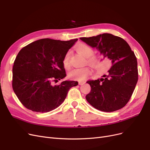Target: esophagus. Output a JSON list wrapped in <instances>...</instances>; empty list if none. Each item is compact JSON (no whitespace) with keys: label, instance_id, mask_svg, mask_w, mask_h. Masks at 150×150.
Masks as SVG:
<instances>
[{"label":"esophagus","instance_id":"esophagus-1","mask_svg":"<svg viewBox=\"0 0 150 150\" xmlns=\"http://www.w3.org/2000/svg\"><path fill=\"white\" fill-rule=\"evenodd\" d=\"M85 83H86V82H85L84 81H79V85H83V84H84Z\"/></svg>","mask_w":150,"mask_h":150}]
</instances>
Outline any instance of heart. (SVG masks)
Masks as SVG:
<instances>
[{"label": "heart", "mask_w": 150, "mask_h": 150, "mask_svg": "<svg viewBox=\"0 0 150 150\" xmlns=\"http://www.w3.org/2000/svg\"><path fill=\"white\" fill-rule=\"evenodd\" d=\"M76 51L84 58H86V61L91 66L94 67H98L99 65V58L94 55V51L92 47L84 43L78 44L75 47ZM70 52H67L63 59V65L66 69L70 66ZM91 73V69L88 67H83L81 68H74L71 70L68 76L69 78L75 80H84Z\"/></svg>", "instance_id": "obj_1"}]
</instances>
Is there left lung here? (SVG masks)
I'll return each mask as SVG.
<instances>
[{"label":"left lung","instance_id":"obj_1","mask_svg":"<svg viewBox=\"0 0 150 150\" xmlns=\"http://www.w3.org/2000/svg\"><path fill=\"white\" fill-rule=\"evenodd\" d=\"M80 39L96 48L112 66L106 74L97 80L87 81L91 89L86 96L87 101L104 112L123 108L130 99L138 79L137 59L126 41L120 37L104 33Z\"/></svg>","mask_w":150,"mask_h":150}]
</instances>
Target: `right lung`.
Returning a JSON list of instances; mask_svg holds the SVG:
<instances>
[{
    "label": "right lung",
    "instance_id": "add662e5",
    "mask_svg": "<svg viewBox=\"0 0 150 150\" xmlns=\"http://www.w3.org/2000/svg\"><path fill=\"white\" fill-rule=\"evenodd\" d=\"M78 39L67 41L42 39L22 48L12 68V88L21 103L33 111L47 112L64 102L71 88L78 81H64L63 59Z\"/></svg>",
    "mask_w": 150,
    "mask_h": 150
}]
</instances>
